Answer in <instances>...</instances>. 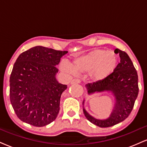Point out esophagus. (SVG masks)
Masks as SVG:
<instances>
[{
  "mask_svg": "<svg viewBox=\"0 0 147 147\" xmlns=\"http://www.w3.org/2000/svg\"><path fill=\"white\" fill-rule=\"evenodd\" d=\"M80 83V80L78 79H74L70 81V84H79Z\"/></svg>",
  "mask_w": 147,
  "mask_h": 147,
  "instance_id": "1",
  "label": "esophagus"
}]
</instances>
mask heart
<instances>
[{
  "label": "heart",
  "instance_id": "heart-1",
  "mask_svg": "<svg viewBox=\"0 0 147 147\" xmlns=\"http://www.w3.org/2000/svg\"><path fill=\"white\" fill-rule=\"evenodd\" d=\"M118 57L114 51L95 49L84 55L76 58L71 65L62 63L61 70L72 74L88 72V77L93 81L107 78L116 68Z\"/></svg>",
  "mask_w": 147,
  "mask_h": 147
}]
</instances>
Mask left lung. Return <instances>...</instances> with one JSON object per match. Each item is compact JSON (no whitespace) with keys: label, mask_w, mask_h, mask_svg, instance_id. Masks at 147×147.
Instances as JSON below:
<instances>
[{"label":"left lung","mask_w":147,"mask_h":147,"mask_svg":"<svg viewBox=\"0 0 147 147\" xmlns=\"http://www.w3.org/2000/svg\"><path fill=\"white\" fill-rule=\"evenodd\" d=\"M114 53L119 54L121 62L114 72L104 80L86 85L88 94L107 92L114 97L112 111L106 119H97L91 116L84 108L85 100L83 101L85 116L90 122L100 127L114 126L126 119L133 109L139 92L137 71L129 57L118 49H115Z\"/></svg>","instance_id":"obj_1"}]
</instances>
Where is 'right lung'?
Listing matches in <instances>:
<instances>
[{
	"label": "right lung",
	"mask_w": 147,
	"mask_h": 147,
	"mask_svg": "<svg viewBox=\"0 0 147 147\" xmlns=\"http://www.w3.org/2000/svg\"><path fill=\"white\" fill-rule=\"evenodd\" d=\"M68 51L37 46L21 53L10 76V101L19 119L35 127L55 120L66 85L56 79L60 59Z\"/></svg>",
	"instance_id": "obj_1"
}]
</instances>
